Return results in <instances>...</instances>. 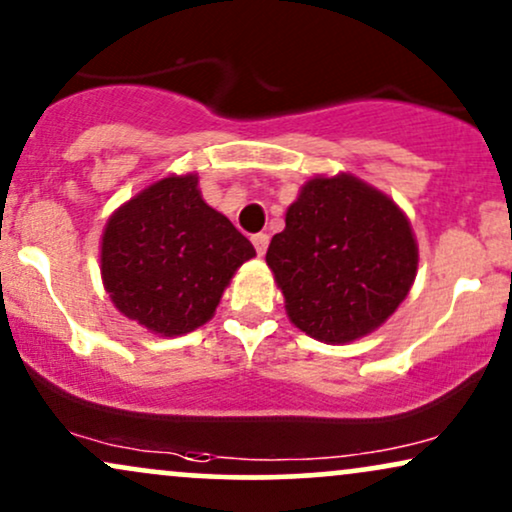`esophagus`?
<instances>
[{
    "label": "esophagus",
    "instance_id": "esophagus-1",
    "mask_svg": "<svg viewBox=\"0 0 512 512\" xmlns=\"http://www.w3.org/2000/svg\"><path fill=\"white\" fill-rule=\"evenodd\" d=\"M251 242H254V246H256V254H258V256L266 254V249H268V234H266V232H258V234H254V237H251Z\"/></svg>",
    "mask_w": 512,
    "mask_h": 512
}]
</instances>
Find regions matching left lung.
I'll return each instance as SVG.
<instances>
[{"label": "left lung", "instance_id": "8db88e82", "mask_svg": "<svg viewBox=\"0 0 512 512\" xmlns=\"http://www.w3.org/2000/svg\"><path fill=\"white\" fill-rule=\"evenodd\" d=\"M266 263L294 326L347 345L381 328L410 294L419 246L388 194L350 172L316 174L287 208Z\"/></svg>", "mask_w": 512, "mask_h": 512}]
</instances>
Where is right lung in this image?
I'll list each match as a JSON object with an SVG mask.
<instances>
[{"label":"right lung","mask_w":512,"mask_h":512,"mask_svg":"<svg viewBox=\"0 0 512 512\" xmlns=\"http://www.w3.org/2000/svg\"><path fill=\"white\" fill-rule=\"evenodd\" d=\"M256 249L210 208L198 174H167L107 218L100 275L119 314L162 338L213 318L222 292Z\"/></svg>","instance_id":"1"}]
</instances>
